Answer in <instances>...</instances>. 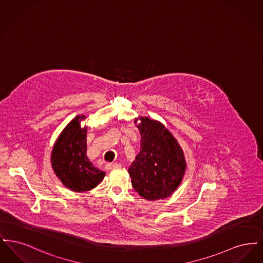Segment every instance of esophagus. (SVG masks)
Masks as SVG:
<instances>
[{
    "instance_id": "obj_1",
    "label": "esophagus",
    "mask_w": 263,
    "mask_h": 263,
    "mask_svg": "<svg viewBox=\"0 0 263 263\" xmlns=\"http://www.w3.org/2000/svg\"><path fill=\"white\" fill-rule=\"evenodd\" d=\"M121 164L120 163H108L105 164V168L107 171H112V170H116V168H120Z\"/></svg>"
}]
</instances>
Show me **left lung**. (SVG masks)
Instances as JSON below:
<instances>
[{
    "mask_svg": "<svg viewBox=\"0 0 263 263\" xmlns=\"http://www.w3.org/2000/svg\"><path fill=\"white\" fill-rule=\"evenodd\" d=\"M135 124L141 135V149L128 168L132 186L146 200L164 199L182 181L186 171L184 153L162 122L139 116Z\"/></svg>",
    "mask_w": 263,
    "mask_h": 263,
    "instance_id": "1",
    "label": "left lung"
}]
</instances>
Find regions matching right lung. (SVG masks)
Instances as JSON below:
<instances>
[{
    "mask_svg": "<svg viewBox=\"0 0 263 263\" xmlns=\"http://www.w3.org/2000/svg\"><path fill=\"white\" fill-rule=\"evenodd\" d=\"M84 114L77 115L63 129L51 152V166L65 187L75 192L97 187L105 173L97 168L87 156V126L81 122Z\"/></svg>",
    "mask_w": 263,
    "mask_h": 263,
    "instance_id": "right-lung-1",
    "label": "right lung"
}]
</instances>
